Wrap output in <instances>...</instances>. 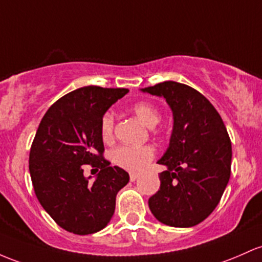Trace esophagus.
I'll list each match as a JSON object with an SVG mask.
<instances>
[{
    "instance_id": "34e87169",
    "label": "esophagus",
    "mask_w": 262,
    "mask_h": 262,
    "mask_svg": "<svg viewBox=\"0 0 262 262\" xmlns=\"http://www.w3.org/2000/svg\"><path fill=\"white\" fill-rule=\"evenodd\" d=\"M129 177H130L132 182H134V180H137L138 178H139V174H138V173H130V175H129Z\"/></svg>"
}]
</instances>
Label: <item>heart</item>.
Returning <instances> with one entry per match:
<instances>
[{"label":"heart","mask_w":262,"mask_h":262,"mask_svg":"<svg viewBox=\"0 0 262 262\" xmlns=\"http://www.w3.org/2000/svg\"><path fill=\"white\" fill-rule=\"evenodd\" d=\"M132 112L149 128H154L159 123L160 113L153 104L148 102H138L132 105ZM114 133V117L111 112L103 114L100 119V136L104 142H111ZM154 148L150 145L133 146L122 145L112 151V162L125 170L138 171L153 159Z\"/></svg>","instance_id":"heart-1"}]
</instances>
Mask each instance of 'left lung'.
I'll use <instances>...</instances> for the list:
<instances>
[{"instance_id": "obj_1", "label": "left lung", "mask_w": 262, "mask_h": 262, "mask_svg": "<svg viewBox=\"0 0 262 262\" xmlns=\"http://www.w3.org/2000/svg\"><path fill=\"white\" fill-rule=\"evenodd\" d=\"M163 97L173 112L169 146L158 160L160 189L149 198L155 219L174 228H190L214 211L230 179L231 142L214 105L182 83H159L142 88Z\"/></svg>"}]
</instances>
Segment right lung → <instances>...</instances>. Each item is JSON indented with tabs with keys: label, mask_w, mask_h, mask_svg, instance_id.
Here are the masks:
<instances>
[{
	"label": "right lung",
	"mask_w": 262,
	"mask_h": 262,
	"mask_svg": "<svg viewBox=\"0 0 262 262\" xmlns=\"http://www.w3.org/2000/svg\"><path fill=\"white\" fill-rule=\"evenodd\" d=\"M125 88L97 85L63 96L46 112L30 151V174L36 196L50 216L67 231L94 234L104 229L116 210L118 191L129 174L103 158L100 119ZM91 163L100 173L93 183L82 175Z\"/></svg>",
	"instance_id": "right-lung-1"
}]
</instances>
